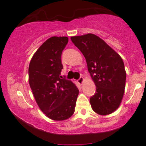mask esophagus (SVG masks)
Segmentation results:
<instances>
[{"mask_svg": "<svg viewBox=\"0 0 146 146\" xmlns=\"http://www.w3.org/2000/svg\"><path fill=\"white\" fill-rule=\"evenodd\" d=\"M83 81H84V78H83V77H80V78H79V79L78 80V83L80 84V85H82V82H83Z\"/></svg>", "mask_w": 146, "mask_h": 146, "instance_id": "esophagus-1", "label": "esophagus"}]
</instances>
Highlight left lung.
Here are the masks:
<instances>
[{
    "label": "left lung",
    "mask_w": 146,
    "mask_h": 146,
    "mask_svg": "<svg viewBox=\"0 0 146 146\" xmlns=\"http://www.w3.org/2000/svg\"><path fill=\"white\" fill-rule=\"evenodd\" d=\"M71 41L85 56L96 92L90 104L97 114L106 115L119 106L125 92L126 71L122 59L94 34L73 36Z\"/></svg>",
    "instance_id": "obj_1"
}]
</instances>
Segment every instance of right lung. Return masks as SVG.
Here are the masks:
<instances>
[{
	"instance_id": "add662e5",
	"label": "right lung",
	"mask_w": 146,
	"mask_h": 146,
	"mask_svg": "<svg viewBox=\"0 0 146 146\" xmlns=\"http://www.w3.org/2000/svg\"><path fill=\"white\" fill-rule=\"evenodd\" d=\"M68 42L67 37H51L29 64V82L37 104L53 120H64L74 113L79 94L72 81L61 76V54Z\"/></svg>"
}]
</instances>
